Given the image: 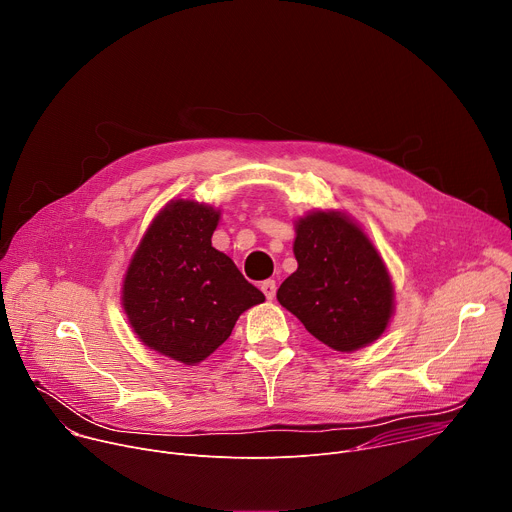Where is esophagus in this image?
Masks as SVG:
<instances>
[{
    "label": "esophagus",
    "mask_w": 512,
    "mask_h": 512,
    "mask_svg": "<svg viewBox=\"0 0 512 512\" xmlns=\"http://www.w3.org/2000/svg\"><path fill=\"white\" fill-rule=\"evenodd\" d=\"M261 291L265 294V298L267 300H273L275 298V291H277V285H275V281L273 279H267V281H263L261 283Z\"/></svg>",
    "instance_id": "esophagus-1"
}]
</instances>
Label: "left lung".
<instances>
[{"mask_svg":"<svg viewBox=\"0 0 512 512\" xmlns=\"http://www.w3.org/2000/svg\"><path fill=\"white\" fill-rule=\"evenodd\" d=\"M294 227L298 269L277 302L338 352L379 340L395 314V287L369 235L340 210H312Z\"/></svg>","mask_w":512,"mask_h":512,"instance_id":"8db88e82","label":"left lung"}]
</instances>
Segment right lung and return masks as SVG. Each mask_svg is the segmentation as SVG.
I'll list each match as a JSON object with an SVG mask.
<instances>
[{
  "mask_svg": "<svg viewBox=\"0 0 512 512\" xmlns=\"http://www.w3.org/2000/svg\"><path fill=\"white\" fill-rule=\"evenodd\" d=\"M221 210L176 198L143 233L121 287V306L139 342L182 364L208 358L239 316L263 304L233 259L212 247Z\"/></svg>",
  "mask_w": 512,
  "mask_h": 512,
  "instance_id": "add662e5",
  "label": "right lung"
}]
</instances>
